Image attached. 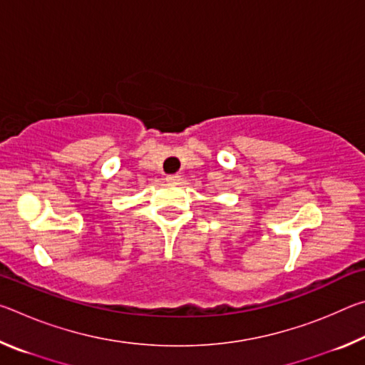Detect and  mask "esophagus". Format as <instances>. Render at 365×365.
Listing matches in <instances>:
<instances>
[{
    "label": "esophagus",
    "mask_w": 365,
    "mask_h": 365,
    "mask_svg": "<svg viewBox=\"0 0 365 365\" xmlns=\"http://www.w3.org/2000/svg\"><path fill=\"white\" fill-rule=\"evenodd\" d=\"M165 180H168L169 183H177L178 180H180V175H178V174H174V175H168V177H165Z\"/></svg>",
    "instance_id": "esophagus-1"
}]
</instances>
